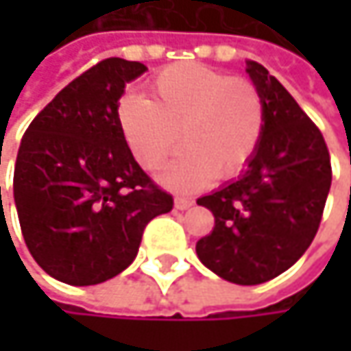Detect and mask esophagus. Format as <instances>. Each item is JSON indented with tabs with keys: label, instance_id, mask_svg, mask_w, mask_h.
<instances>
[{
	"label": "esophagus",
	"instance_id": "obj_1",
	"mask_svg": "<svg viewBox=\"0 0 351 351\" xmlns=\"http://www.w3.org/2000/svg\"><path fill=\"white\" fill-rule=\"evenodd\" d=\"M191 205H193V199H189V197H176L175 199V207L176 209H180V211L189 209Z\"/></svg>",
	"mask_w": 351,
	"mask_h": 351
}]
</instances>
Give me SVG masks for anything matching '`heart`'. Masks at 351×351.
I'll return each instance as SVG.
<instances>
[{
    "instance_id": "1",
    "label": "heart",
    "mask_w": 351,
    "mask_h": 351,
    "mask_svg": "<svg viewBox=\"0 0 351 351\" xmlns=\"http://www.w3.org/2000/svg\"><path fill=\"white\" fill-rule=\"evenodd\" d=\"M146 99L128 93L117 104L121 136L146 171H158L180 144L186 146L162 175L176 191L207 184L215 175H240L254 158L266 123L254 81L199 62H178L150 79Z\"/></svg>"
}]
</instances>
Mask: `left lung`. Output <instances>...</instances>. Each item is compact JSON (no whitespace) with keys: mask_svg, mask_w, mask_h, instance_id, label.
<instances>
[{"mask_svg":"<svg viewBox=\"0 0 351 351\" xmlns=\"http://www.w3.org/2000/svg\"><path fill=\"white\" fill-rule=\"evenodd\" d=\"M266 123L244 175L197 199L215 226L197 242L199 260L236 285H260L289 270L315 238L331 160L321 130L262 64L250 60Z\"/></svg>","mask_w":351,"mask_h":351,"instance_id":"left-lung-1","label":"left lung"}]
</instances>
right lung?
I'll return each instance as SVG.
<instances>
[{
	"label": "right lung",
	"mask_w": 351,
	"mask_h": 351,
	"mask_svg": "<svg viewBox=\"0 0 351 351\" xmlns=\"http://www.w3.org/2000/svg\"><path fill=\"white\" fill-rule=\"evenodd\" d=\"M142 62L106 58L71 81L28 125L14 169L24 242L52 278L89 287L125 270L144 228L173 209L130 152L117 104Z\"/></svg>",
	"instance_id": "obj_1"
}]
</instances>
